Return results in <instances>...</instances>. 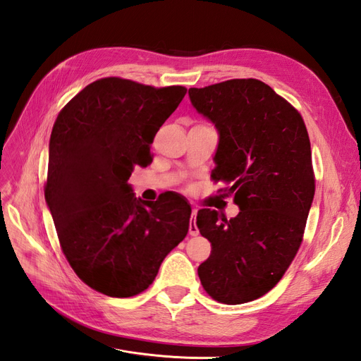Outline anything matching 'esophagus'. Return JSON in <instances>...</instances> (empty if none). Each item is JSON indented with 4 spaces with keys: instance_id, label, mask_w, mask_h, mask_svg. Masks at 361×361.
Listing matches in <instances>:
<instances>
[{
    "instance_id": "obj_1",
    "label": "esophagus",
    "mask_w": 361,
    "mask_h": 361,
    "mask_svg": "<svg viewBox=\"0 0 361 361\" xmlns=\"http://www.w3.org/2000/svg\"><path fill=\"white\" fill-rule=\"evenodd\" d=\"M195 220H197V209H192L191 223H190V235L191 236H195L199 233V228H197V224H195Z\"/></svg>"
}]
</instances>
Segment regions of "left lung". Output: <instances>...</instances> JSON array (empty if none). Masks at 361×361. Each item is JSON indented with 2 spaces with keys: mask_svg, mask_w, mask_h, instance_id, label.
<instances>
[{
  "mask_svg": "<svg viewBox=\"0 0 361 361\" xmlns=\"http://www.w3.org/2000/svg\"><path fill=\"white\" fill-rule=\"evenodd\" d=\"M190 101L218 130L214 180L227 183L239 214L197 212L212 245L199 267L202 286L223 304L260 298L285 274L302 241L314 195L307 129L301 114L259 80L190 89Z\"/></svg>",
  "mask_w": 361,
  "mask_h": 361,
  "instance_id": "8db88e82",
  "label": "left lung"
}]
</instances>
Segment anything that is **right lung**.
I'll use <instances>...</instances> for the list:
<instances>
[{
  "label": "right lung",
  "mask_w": 361,
  "mask_h": 361,
  "mask_svg": "<svg viewBox=\"0 0 361 361\" xmlns=\"http://www.w3.org/2000/svg\"><path fill=\"white\" fill-rule=\"evenodd\" d=\"M187 89L97 80L66 104L49 140L45 199L69 265L87 286L128 298L146 290L187 236L191 206L178 194L134 197L128 179Z\"/></svg>",
  "instance_id": "add662e5"
}]
</instances>
